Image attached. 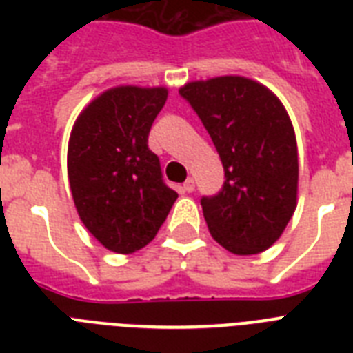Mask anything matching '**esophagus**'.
<instances>
[{"label":"esophagus","mask_w":353,"mask_h":353,"mask_svg":"<svg viewBox=\"0 0 353 353\" xmlns=\"http://www.w3.org/2000/svg\"><path fill=\"white\" fill-rule=\"evenodd\" d=\"M194 188H196V183H194V179H192V177H188L187 181L183 183L181 190H183V192H192Z\"/></svg>","instance_id":"obj_1"}]
</instances>
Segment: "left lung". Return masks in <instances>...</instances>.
<instances>
[{
  "instance_id": "obj_1",
  "label": "left lung",
  "mask_w": 353,
  "mask_h": 353,
  "mask_svg": "<svg viewBox=\"0 0 353 353\" xmlns=\"http://www.w3.org/2000/svg\"><path fill=\"white\" fill-rule=\"evenodd\" d=\"M207 128L225 170L216 196L201 198L210 234L240 256L279 240L296 207L295 130L273 91L245 77H216L179 90Z\"/></svg>"
}]
</instances>
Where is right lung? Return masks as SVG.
Here are the masks:
<instances>
[{
    "mask_svg": "<svg viewBox=\"0 0 353 353\" xmlns=\"http://www.w3.org/2000/svg\"><path fill=\"white\" fill-rule=\"evenodd\" d=\"M166 88L117 85L82 110L68 146L69 187L85 229L130 254L154 240L177 192L166 187L148 133Z\"/></svg>",
    "mask_w": 353,
    "mask_h": 353,
    "instance_id": "add662e5",
    "label": "right lung"
}]
</instances>
